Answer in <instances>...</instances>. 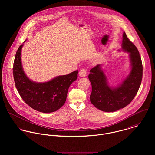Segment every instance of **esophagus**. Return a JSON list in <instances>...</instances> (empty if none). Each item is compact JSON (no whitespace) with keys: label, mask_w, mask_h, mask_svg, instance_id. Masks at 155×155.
I'll use <instances>...</instances> for the list:
<instances>
[{"label":"esophagus","mask_w":155,"mask_h":155,"mask_svg":"<svg viewBox=\"0 0 155 155\" xmlns=\"http://www.w3.org/2000/svg\"><path fill=\"white\" fill-rule=\"evenodd\" d=\"M79 76L84 78L87 75V70L85 68H82L80 71H79Z\"/></svg>","instance_id":"esophagus-1"}]
</instances>
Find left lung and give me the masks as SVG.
<instances>
[{
    "instance_id": "8db88e82",
    "label": "left lung",
    "mask_w": 155,
    "mask_h": 155,
    "mask_svg": "<svg viewBox=\"0 0 155 155\" xmlns=\"http://www.w3.org/2000/svg\"><path fill=\"white\" fill-rule=\"evenodd\" d=\"M122 49L128 52L131 62V71L117 87L109 86L107 78L98 64L89 71V80L92 85L91 103L98 109L113 112L128 106L136 95L143 77V65L137 47L123 33Z\"/></svg>"
}]
</instances>
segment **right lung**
I'll list each match as a JSON object with an SVG mask.
<instances>
[{"mask_svg": "<svg viewBox=\"0 0 155 155\" xmlns=\"http://www.w3.org/2000/svg\"><path fill=\"white\" fill-rule=\"evenodd\" d=\"M22 46L20 45L16 52L13 66V76L18 92L24 102L34 110L42 113L58 110L64 104L68 89L77 79L78 70L44 83L34 82L27 78L22 68Z\"/></svg>", "mask_w": 155, "mask_h": 155, "instance_id": "right-lung-1", "label": "right lung"}]
</instances>
